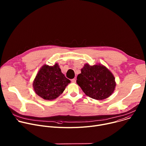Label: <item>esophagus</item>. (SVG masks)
<instances>
[{
  "label": "esophagus",
  "instance_id": "1",
  "mask_svg": "<svg viewBox=\"0 0 146 146\" xmlns=\"http://www.w3.org/2000/svg\"><path fill=\"white\" fill-rule=\"evenodd\" d=\"M71 81L73 82V83H76V78H73L71 80Z\"/></svg>",
  "mask_w": 146,
  "mask_h": 146
}]
</instances>
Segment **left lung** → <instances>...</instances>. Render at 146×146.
<instances>
[{
	"instance_id": "1",
	"label": "left lung",
	"mask_w": 146,
	"mask_h": 146,
	"mask_svg": "<svg viewBox=\"0 0 146 146\" xmlns=\"http://www.w3.org/2000/svg\"><path fill=\"white\" fill-rule=\"evenodd\" d=\"M76 82L86 95L96 100L109 98L116 86L113 73L100 63L92 66L85 64L77 76Z\"/></svg>"
}]
</instances>
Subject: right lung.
Returning a JSON list of instances; mask_svg holds the SVG:
<instances>
[{"mask_svg": "<svg viewBox=\"0 0 146 146\" xmlns=\"http://www.w3.org/2000/svg\"><path fill=\"white\" fill-rule=\"evenodd\" d=\"M70 82L56 63L53 66L44 65L41 66L33 80V87L40 98L52 100L63 93Z\"/></svg>", "mask_w": 146, "mask_h": 146, "instance_id": "1", "label": "right lung"}]
</instances>
